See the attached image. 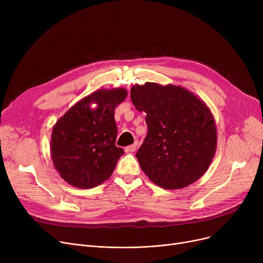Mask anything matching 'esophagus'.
<instances>
[{
    "mask_svg": "<svg viewBox=\"0 0 263 263\" xmlns=\"http://www.w3.org/2000/svg\"><path fill=\"white\" fill-rule=\"evenodd\" d=\"M136 144H132V145H130V146H127L126 148H124V151H126V153H134V151L136 150Z\"/></svg>",
    "mask_w": 263,
    "mask_h": 263,
    "instance_id": "1",
    "label": "esophagus"
}]
</instances>
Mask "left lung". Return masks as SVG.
I'll use <instances>...</instances> for the list:
<instances>
[{
	"label": "left lung",
	"mask_w": 263,
	"mask_h": 263,
	"mask_svg": "<svg viewBox=\"0 0 263 263\" xmlns=\"http://www.w3.org/2000/svg\"><path fill=\"white\" fill-rule=\"evenodd\" d=\"M131 100L146 113L148 132L135 155L142 171L165 190L198 180L216 149L215 123L208 106L181 86L149 82L131 88Z\"/></svg>",
	"instance_id": "1"
}]
</instances>
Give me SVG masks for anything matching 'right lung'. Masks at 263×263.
Instances as JSON below:
<instances>
[{
  "mask_svg": "<svg viewBox=\"0 0 263 263\" xmlns=\"http://www.w3.org/2000/svg\"><path fill=\"white\" fill-rule=\"evenodd\" d=\"M127 90H98L76 103L52 130L51 156L55 168L66 182L91 189L107 180L124 154L115 145V108ZM97 104L96 109L90 105Z\"/></svg>",
  "mask_w": 263,
  "mask_h": 263,
  "instance_id": "obj_1",
  "label": "right lung"
}]
</instances>
